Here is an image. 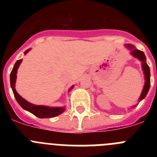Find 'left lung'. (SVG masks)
Here are the masks:
<instances>
[{
    "mask_svg": "<svg viewBox=\"0 0 157 157\" xmlns=\"http://www.w3.org/2000/svg\"><path fill=\"white\" fill-rule=\"evenodd\" d=\"M127 47L130 48H134V46L131 45H127ZM131 54L133 56H135V57L138 58V59L142 61V68H143L144 71V74H145V86H144L143 90H142V93H141V95L140 97V101H141L142 99L145 98V96L147 95L148 92H149V87H150V69H149V65L147 64L146 63V58H145V54L142 51H140L138 49H135L134 48L131 52Z\"/></svg>",
    "mask_w": 157,
    "mask_h": 157,
    "instance_id": "8db88e82",
    "label": "left lung"
}]
</instances>
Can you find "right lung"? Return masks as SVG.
<instances>
[{
	"instance_id": "1",
	"label": "right lung",
	"mask_w": 157,
	"mask_h": 157,
	"mask_svg": "<svg viewBox=\"0 0 157 157\" xmlns=\"http://www.w3.org/2000/svg\"><path fill=\"white\" fill-rule=\"evenodd\" d=\"M30 49H27V51H25L24 53L27 54ZM22 62V59H19L16 61V63L14 65L13 68H12V72L10 75V82H11V87L13 91L14 96L16 98V101L19 103V105L23 108L25 110L28 111V112H31L32 114H34L38 118H52L55 116H57L63 113L65 111L64 108H49V107L42 106V105H34L32 104L29 103L28 101L23 99L21 96L19 95L17 92H16V89H15V83H16V73H17V69L19 67V64ZM73 86H71L72 89Z\"/></svg>"
}]
</instances>
